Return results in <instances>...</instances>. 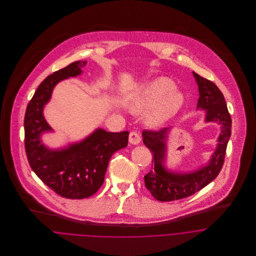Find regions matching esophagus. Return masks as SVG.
<instances>
[{"instance_id":"esophagus-1","label":"esophagus","mask_w":256,"mask_h":256,"mask_svg":"<svg viewBox=\"0 0 256 256\" xmlns=\"http://www.w3.org/2000/svg\"><path fill=\"white\" fill-rule=\"evenodd\" d=\"M129 142L132 144V145H138L140 142H141V137L140 135L135 132V131H132L129 135Z\"/></svg>"}]
</instances>
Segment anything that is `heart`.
<instances>
[{
	"instance_id": "1",
	"label": "heart",
	"mask_w": 256,
	"mask_h": 256,
	"mask_svg": "<svg viewBox=\"0 0 256 256\" xmlns=\"http://www.w3.org/2000/svg\"><path fill=\"white\" fill-rule=\"evenodd\" d=\"M185 102L182 92L168 78L160 76L152 80L140 88L132 96L129 106L133 111L146 113V124L150 127H160L174 118Z\"/></svg>"
}]
</instances>
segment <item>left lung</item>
I'll return each instance as SVG.
<instances>
[{
    "label": "left lung",
    "mask_w": 256,
    "mask_h": 256,
    "mask_svg": "<svg viewBox=\"0 0 256 256\" xmlns=\"http://www.w3.org/2000/svg\"><path fill=\"white\" fill-rule=\"evenodd\" d=\"M192 74L199 90L196 110H204L205 123L214 122L220 125L218 143L205 166H198L193 170L176 172L168 170L166 166L168 139L172 129L164 128L158 132L144 131L143 142L154 156L152 170L144 176L145 185L154 198L158 201L182 199L213 182L222 166L226 148L232 134V119L222 92L213 82L195 72Z\"/></svg>",
    "instance_id": "1"
}]
</instances>
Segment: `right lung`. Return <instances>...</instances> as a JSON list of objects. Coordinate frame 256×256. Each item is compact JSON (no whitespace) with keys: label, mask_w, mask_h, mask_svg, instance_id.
<instances>
[{"label":"right lung","mask_w":256,"mask_h":256,"mask_svg":"<svg viewBox=\"0 0 256 256\" xmlns=\"http://www.w3.org/2000/svg\"><path fill=\"white\" fill-rule=\"evenodd\" d=\"M86 61H76L48 76L37 88L24 116V143L28 162L37 176L62 197L82 199L94 195L104 182L111 156L128 145L129 132L96 129L82 141L51 148L42 135L54 132L43 110L54 88L63 80L80 76Z\"/></svg>","instance_id":"add662e5"}]
</instances>
